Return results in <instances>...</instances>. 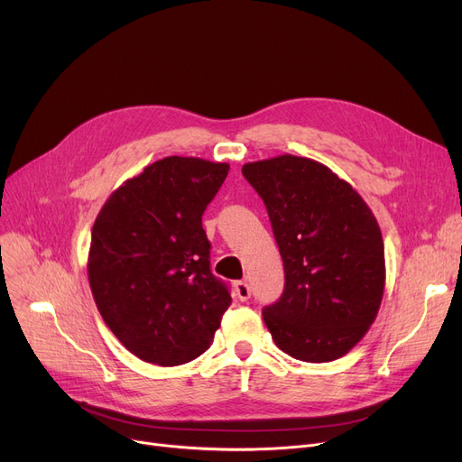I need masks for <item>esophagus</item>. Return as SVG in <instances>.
I'll use <instances>...</instances> for the list:
<instances>
[{
  "instance_id": "1",
  "label": "esophagus",
  "mask_w": 462,
  "mask_h": 462,
  "mask_svg": "<svg viewBox=\"0 0 462 462\" xmlns=\"http://www.w3.org/2000/svg\"><path fill=\"white\" fill-rule=\"evenodd\" d=\"M234 290H236V296L239 301H247L251 298V286L245 281H237L234 284Z\"/></svg>"
}]
</instances>
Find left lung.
<instances>
[{"label":"left lung","instance_id":"obj_1","mask_svg":"<svg viewBox=\"0 0 462 462\" xmlns=\"http://www.w3.org/2000/svg\"><path fill=\"white\" fill-rule=\"evenodd\" d=\"M284 263V292L262 310L288 356L326 363L348 354L374 322L385 286L383 239L357 190L312 159L247 162Z\"/></svg>","mask_w":462,"mask_h":462}]
</instances>
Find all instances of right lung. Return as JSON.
Returning <instances> with one entry per match:
<instances>
[{
    "label": "right lung",
    "instance_id": "obj_1",
    "mask_svg": "<svg viewBox=\"0 0 462 462\" xmlns=\"http://www.w3.org/2000/svg\"><path fill=\"white\" fill-rule=\"evenodd\" d=\"M226 162L164 157L117 187L91 230L88 279L97 309L131 354L183 365L213 343L232 298L209 270L202 228Z\"/></svg>",
    "mask_w": 462,
    "mask_h": 462
}]
</instances>
